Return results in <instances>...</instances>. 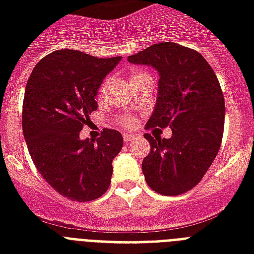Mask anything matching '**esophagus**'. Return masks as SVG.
I'll list each match as a JSON object with an SVG mask.
<instances>
[{"instance_id": "esophagus-1", "label": "esophagus", "mask_w": 254, "mask_h": 254, "mask_svg": "<svg viewBox=\"0 0 254 254\" xmlns=\"http://www.w3.org/2000/svg\"><path fill=\"white\" fill-rule=\"evenodd\" d=\"M123 137L125 142H130V141H134V139L138 138V135L133 134V133H131V134H129V133H124Z\"/></svg>"}]
</instances>
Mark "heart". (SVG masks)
<instances>
[{"mask_svg": "<svg viewBox=\"0 0 254 254\" xmlns=\"http://www.w3.org/2000/svg\"><path fill=\"white\" fill-rule=\"evenodd\" d=\"M143 76H150L146 71H142V69H134V71H131L130 73V81L135 80V79H139V77H143ZM108 87V81H105L101 87H100V91H99V96H101L104 93V91L107 89ZM121 124L124 125H127V127H130L131 124H133V120L130 119H121Z\"/></svg>", "mask_w": 254, "mask_h": 254, "instance_id": "1", "label": "heart"}]
</instances>
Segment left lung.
<instances>
[{
  "instance_id": "8db88e82",
  "label": "left lung",
  "mask_w": 254,
  "mask_h": 254,
  "mask_svg": "<svg viewBox=\"0 0 254 254\" xmlns=\"http://www.w3.org/2000/svg\"><path fill=\"white\" fill-rule=\"evenodd\" d=\"M127 61L159 73L158 97L146 129L170 127L173 131L170 138L143 135L150 143L142 161L145 179L162 195L187 192L220 149L225 104L219 80L200 54L173 42L155 43Z\"/></svg>"
}]
</instances>
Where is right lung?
Segmentation results:
<instances>
[{"mask_svg": "<svg viewBox=\"0 0 254 254\" xmlns=\"http://www.w3.org/2000/svg\"><path fill=\"white\" fill-rule=\"evenodd\" d=\"M120 61L58 50L38 62L26 84L22 129L31 159L43 179L71 200H95L111 185L121 133L104 129L93 141L79 134L97 109L104 77Z\"/></svg>", "mask_w": 254, "mask_h": 254, "instance_id": "right-lung-1", "label": "right lung"}]
</instances>
